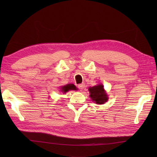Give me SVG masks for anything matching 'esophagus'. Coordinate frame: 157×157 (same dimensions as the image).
<instances>
[{
    "label": "esophagus",
    "mask_w": 157,
    "mask_h": 157,
    "mask_svg": "<svg viewBox=\"0 0 157 157\" xmlns=\"http://www.w3.org/2000/svg\"><path fill=\"white\" fill-rule=\"evenodd\" d=\"M85 87V84H78V88L80 90H82Z\"/></svg>",
    "instance_id": "obj_1"
}]
</instances>
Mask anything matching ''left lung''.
<instances>
[{
  "label": "left lung",
  "mask_w": 157,
  "mask_h": 157,
  "mask_svg": "<svg viewBox=\"0 0 157 157\" xmlns=\"http://www.w3.org/2000/svg\"><path fill=\"white\" fill-rule=\"evenodd\" d=\"M89 91L90 93V96L93 101H95L97 104H104L107 101V95L104 90L103 86L99 84L98 86H93L92 88H89Z\"/></svg>",
  "instance_id": "1"
}]
</instances>
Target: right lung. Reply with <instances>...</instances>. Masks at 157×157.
<instances>
[{"label": "right lung", "instance_id": "right-lung-1", "mask_svg": "<svg viewBox=\"0 0 157 157\" xmlns=\"http://www.w3.org/2000/svg\"><path fill=\"white\" fill-rule=\"evenodd\" d=\"M76 90V87L75 86V85L73 84H69L67 85H65L64 86H62L61 87V92L64 93L68 92L69 90Z\"/></svg>", "mask_w": 157, "mask_h": 157}]
</instances>
